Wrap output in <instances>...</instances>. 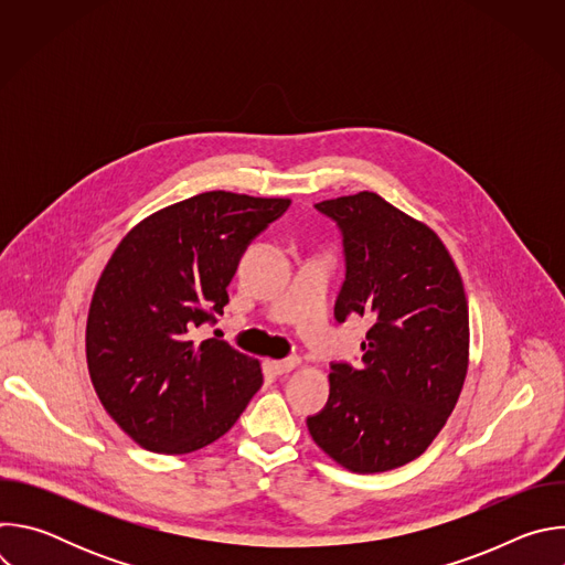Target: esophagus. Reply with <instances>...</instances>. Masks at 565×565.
Returning a JSON list of instances; mask_svg holds the SVG:
<instances>
[{"label":"esophagus","mask_w":565,"mask_h":565,"mask_svg":"<svg viewBox=\"0 0 565 565\" xmlns=\"http://www.w3.org/2000/svg\"><path fill=\"white\" fill-rule=\"evenodd\" d=\"M270 366H273V371L275 373H279V375H284V373H290L295 366H299V358H286V360H275V362H270Z\"/></svg>","instance_id":"obj_1"}]
</instances>
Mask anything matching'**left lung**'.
<instances>
[{
  "label": "left lung",
  "instance_id": "left-lung-1",
  "mask_svg": "<svg viewBox=\"0 0 565 565\" xmlns=\"http://www.w3.org/2000/svg\"><path fill=\"white\" fill-rule=\"evenodd\" d=\"M342 232L347 279L335 319L366 317L362 364H331L312 440L358 473L418 458L454 412L469 355L462 279L434 230L373 192L315 205Z\"/></svg>",
  "mask_w": 565,
  "mask_h": 565
}]
</instances>
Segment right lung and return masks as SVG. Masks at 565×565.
I'll use <instances>...</instances> for the list:
<instances>
[{"label":"right lung","mask_w":565,"mask_h":565,"mask_svg":"<svg viewBox=\"0 0 565 565\" xmlns=\"http://www.w3.org/2000/svg\"><path fill=\"white\" fill-rule=\"evenodd\" d=\"M288 199L205 192L140 221L116 248L87 319V364L107 414L140 447L190 454L221 438L259 391V362L194 342L230 301L250 241Z\"/></svg>","instance_id":"obj_1"}]
</instances>
